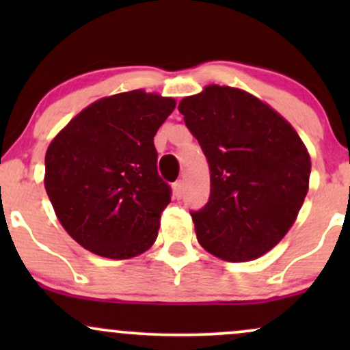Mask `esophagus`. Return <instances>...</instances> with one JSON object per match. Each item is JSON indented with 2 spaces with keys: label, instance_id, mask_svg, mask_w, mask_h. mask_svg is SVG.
Instances as JSON below:
<instances>
[{
  "label": "esophagus",
  "instance_id": "34e87169",
  "mask_svg": "<svg viewBox=\"0 0 350 350\" xmlns=\"http://www.w3.org/2000/svg\"><path fill=\"white\" fill-rule=\"evenodd\" d=\"M172 192H174V196L178 199H180L183 198V194H184V183L183 180H176L174 184H172Z\"/></svg>",
  "mask_w": 350,
  "mask_h": 350
}]
</instances>
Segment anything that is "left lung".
<instances>
[{
	"mask_svg": "<svg viewBox=\"0 0 350 350\" xmlns=\"http://www.w3.org/2000/svg\"><path fill=\"white\" fill-rule=\"evenodd\" d=\"M211 170V198L191 211L199 243L227 262L270 252L308 194L311 158L295 128L240 88L208 85L180 100Z\"/></svg>",
	"mask_w": 350,
	"mask_h": 350,
	"instance_id": "left-lung-1",
	"label": "left lung"
}]
</instances>
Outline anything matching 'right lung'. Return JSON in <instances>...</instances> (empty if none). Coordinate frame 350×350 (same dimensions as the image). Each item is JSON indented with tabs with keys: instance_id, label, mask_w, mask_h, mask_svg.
<instances>
[{
	"instance_id": "right-lung-1",
	"label": "right lung",
	"mask_w": 350,
	"mask_h": 350,
	"mask_svg": "<svg viewBox=\"0 0 350 350\" xmlns=\"http://www.w3.org/2000/svg\"><path fill=\"white\" fill-rule=\"evenodd\" d=\"M174 107V98L143 90L100 98L47 148L44 186L55 215L95 255L126 260L154 243L171 202L154 135Z\"/></svg>"
}]
</instances>
